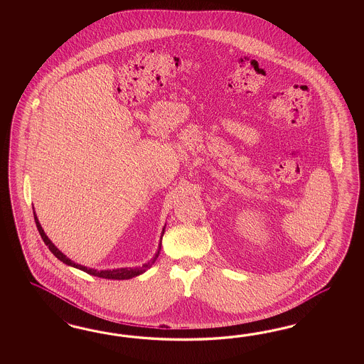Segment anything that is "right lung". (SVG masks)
Masks as SVG:
<instances>
[{
    "instance_id": "add662e5",
    "label": "right lung",
    "mask_w": 364,
    "mask_h": 364,
    "mask_svg": "<svg viewBox=\"0 0 364 364\" xmlns=\"http://www.w3.org/2000/svg\"><path fill=\"white\" fill-rule=\"evenodd\" d=\"M33 215L34 221H36V225H37V230L40 232V235H41L43 240H44L45 244L48 245V248L50 250V252L55 255V257H57L60 262L65 263L66 265L75 267V268H77V269H81V271L87 272L89 275L97 276V277H102V279H110V280H125V279H132L134 276L141 275V274H144L148 268H151L154 262H156V259L159 257L160 250H161V239H163V235H164V231H166V227H164V228H163V231H161V236H160V242H159L157 252L154 254V257H152L148 263H145V264L141 265V267H125V268L101 269V271H97V269H95V268H88V267H85V265L77 264V263H75L73 260H70L69 257H66V255L63 254V252L55 247V244L50 242V239L46 236V233H45L44 230H43V227H41V224H40L38 218H37V215H36V212H34V210Z\"/></svg>"
}]
</instances>
